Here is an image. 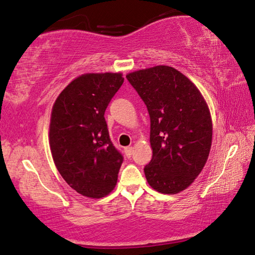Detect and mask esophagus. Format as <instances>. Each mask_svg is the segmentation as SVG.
<instances>
[{
    "label": "esophagus",
    "mask_w": 255,
    "mask_h": 255,
    "mask_svg": "<svg viewBox=\"0 0 255 255\" xmlns=\"http://www.w3.org/2000/svg\"><path fill=\"white\" fill-rule=\"evenodd\" d=\"M132 151H133V148H132V147L125 148V154H126V156L128 157V158H130V157H131Z\"/></svg>",
    "instance_id": "esophagus-1"
}]
</instances>
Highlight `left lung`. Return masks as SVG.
Listing matches in <instances>:
<instances>
[{
  "mask_svg": "<svg viewBox=\"0 0 255 255\" xmlns=\"http://www.w3.org/2000/svg\"><path fill=\"white\" fill-rule=\"evenodd\" d=\"M127 80L150 117L152 157L143 172L163 194L186 189L205 166L212 145V119L196 86L182 72L156 66L128 73Z\"/></svg>",
  "mask_w": 255,
  "mask_h": 255,
  "instance_id": "obj_1",
  "label": "left lung"
}]
</instances>
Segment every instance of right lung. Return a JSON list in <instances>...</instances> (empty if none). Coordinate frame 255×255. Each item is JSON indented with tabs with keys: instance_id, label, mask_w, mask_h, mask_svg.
Returning a JSON list of instances; mask_svg holds the SVG:
<instances>
[{
	"instance_id": "add662e5",
	"label": "right lung",
	"mask_w": 255,
	"mask_h": 255,
	"mask_svg": "<svg viewBox=\"0 0 255 255\" xmlns=\"http://www.w3.org/2000/svg\"><path fill=\"white\" fill-rule=\"evenodd\" d=\"M124 82L122 73H86L64 88L50 122V148L59 173L83 196L113 191L124 157L109 137L105 112Z\"/></svg>"
}]
</instances>
